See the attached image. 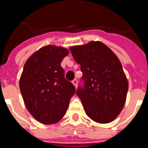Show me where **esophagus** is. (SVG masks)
Here are the masks:
<instances>
[{
	"mask_svg": "<svg viewBox=\"0 0 148 148\" xmlns=\"http://www.w3.org/2000/svg\"><path fill=\"white\" fill-rule=\"evenodd\" d=\"M72 82H73V84L75 85V87H77V83H78V81H77L76 78H75V79H73V81H72Z\"/></svg>",
	"mask_w": 148,
	"mask_h": 148,
	"instance_id": "obj_1",
	"label": "esophagus"
}]
</instances>
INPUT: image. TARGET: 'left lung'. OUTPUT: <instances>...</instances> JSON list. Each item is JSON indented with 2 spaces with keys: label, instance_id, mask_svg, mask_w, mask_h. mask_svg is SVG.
<instances>
[{
  "label": "left lung",
  "instance_id": "left-lung-1",
  "mask_svg": "<svg viewBox=\"0 0 148 148\" xmlns=\"http://www.w3.org/2000/svg\"><path fill=\"white\" fill-rule=\"evenodd\" d=\"M81 65L83 75L76 94L86 113L99 123H109L125 104L128 82L121 64L110 48L100 41L70 48Z\"/></svg>",
  "mask_w": 148,
  "mask_h": 148
}]
</instances>
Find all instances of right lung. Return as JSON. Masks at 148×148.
I'll return each instance as SVG.
<instances>
[{
    "mask_svg": "<svg viewBox=\"0 0 148 148\" xmlns=\"http://www.w3.org/2000/svg\"><path fill=\"white\" fill-rule=\"evenodd\" d=\"M69 52L56 46H46L30 56L20 79L21 92L31 115L49 125L64 117L75 87L64 77L61 63Z\"/></svg>",
    "mask_w": 148,
    "mask_h": 148,
    "instance_id": "1",
    "label": "right lung"
}]
</instances>
